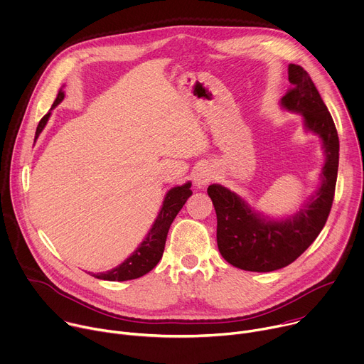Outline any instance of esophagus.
Segmentation results:
<instances>
[{"instance_id": "obj_1", "label": "esophagus", "mask_w": 364, "mask_h": 364, "mask_svg": "<svg viewBox=\"0 0 364 364\" xmlns=\"http://www.w3.org/2000/svg\"><path fill=\"white\" fill-rule=\"evenodd\" d=\"M212 178H213V175H212L210 171H208L206 168H200V169L196 171V173H195V176H193V182H195L196 186H203V185H206Z\"/></svg>"}]
</instances>
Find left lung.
Wrapping results in <instances>:
<instances>
[{
	"label": "left lung",
	"mask_w": 364,
	"mask_h": 364,
	"mask_svg": "<svg viewBox=\"0 0 364 364\" xmlns=\"http://www.w3.org/2000/svg\"><path fill=\"white\" fill-rule=\"evenodd\" d=\"M288 80L291 87L281 99V105L301 113L307 130L321 137L326 154L323 182L316 196L297 215L282 221L265 220L242 198L221 185L208 188L216 212L218 248L231 265L245 271L269 272L294 262L324 228L334 199L338 171L336 124L301 65H288Z\"/></svg>",
	"instance_id": "8db88e82"
}]
</instances>
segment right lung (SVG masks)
I'll return each mask as SVG.
<instances>
[{
  "label": "right lung",
  "instance_id": "obj_1",
  "mask_svg": "<svg viewBox=\"0 0 364 364\" xmlns=\"http://www.w3.org/2000/svg\"><path fill=\"white\" fill-rule=\"evenodd\" d=\"M63 99H64V92L60 90L51 109H54ZM50 114L51 113L48 112L40 120L37 130H36V139L40 136L41 130L47 124ZM191 195H192L191 182H188L182 186L172 188L165 196L162 209L156 218L154 227L148 232L146 238H144L143 242L139 245V248L116 268L106 271V272L93 274V277H96L99 279H106V281H127V279L139 278L144 274H148L151 269H154L164 255L166 237H168L169 228L175 220V216L182 209V206L185 205V202L188 200V198Z\"/></svg>",
  "mask_w": 364,
  "mask_h": 364
}]
</instances>
